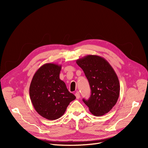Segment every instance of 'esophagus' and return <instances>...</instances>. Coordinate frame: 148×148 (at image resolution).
Instances as JSON below:
<instances>
[{"mask_svg":"<svg viewBox=\"0 0 148 148\" xmlns=\"http://www.w3.org/2000/svg\"><path fill=\"white\" fill-rule=\"evenodd\" d=\"M75 96L76 97H77V99H79V98L80 97V95H79V92H77L75 93Z\"/></svg>","mask_w":148,"mask_h":148,"instance_id":"esophagus-1","label":"esophagus"}]
</instances>
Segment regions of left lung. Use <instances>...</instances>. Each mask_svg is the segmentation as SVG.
Wrapping results in <instances>:
<instances>
[{"instance_id":"8db88e82","label":"left lung","mask_w":148,"mask_h":148,"mask_svg":"<svg viewBox=\"0 0 148 148\" xmlns=\"http://www.w3.org/2000/svg\"><path fill=\"white\" fill-rule=\"evenodd\" d=\"M76 62L83 70L91 90L89 99L83 101L94 115L108 113L120 95V83L114 70L105 59L96 55H88Z\"/></svg>"}]
</instances>
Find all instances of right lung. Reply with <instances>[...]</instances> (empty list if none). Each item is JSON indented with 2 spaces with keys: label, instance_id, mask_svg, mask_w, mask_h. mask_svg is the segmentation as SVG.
Listing matches in <instances>:
<instances>
[{
  "label": "right lung",
  "instance_id": "obj_1",
  "mask_svg": "<svg viewBox=\"0 0 148 148\" xmlns=\"http://www.w3.org/2000/svg\"><path fill=\"white\" fill-rule=\"evenodd\" d=\"M62 66L44 64L33 76L29 86V96L36 111L49 120L59 119L70 102L76 99L59 78Z\"/></svg>",
  "mask_w": 148,
  "mask_h": 148
}]
</instances>
